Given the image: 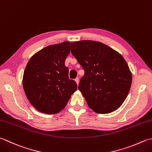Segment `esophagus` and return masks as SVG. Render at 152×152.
<instances>
[{
    "mask_svg": "<svg viewBox=\"0 0 152 152\" xmlns=\"http://www.w3.org/2000/svg\"><path fill=\"white\" fill-rule=\"evenodd\" d=\"M75 81H76V82L77 85H78V84H79V78H76L75 79Z\"/></svg>",
    "mask_w": 152,
    "mask_h": 152,
    "instance_id": "esophagus-1",
    "label": "esophagus"
}]
</instances>
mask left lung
<instances>
[{
	"label": "left lung",
	"instance_id": "8db88e82",
	"mask_svg": "<svg viewBox=\"0 0 152 152\" xmlns=\"http://www.w3.org/2000/svg\"><path fill=\"white\" fill-rule=\"evenodd\" d=\"M70 45L71 53L84 70L78 89L89 107L101 114L119 108L129 93L132 79L123 56L99 41L82 40Z\"/></svg>",
	"mask_w": 152,
	"mask_h": 152
}]
</instances>
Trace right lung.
Masks as SVG:
<instances>
[{"label": "right lung", "instance_id": "1", "mask_svg": "<svg viewBox=\"0 0 152 152\" xmlns=\"http://www.w3.org/2000/svg\"><path fill=\"white\" fill-rule=\"evenodd\" d=\"M70 51V42L50 45L33 55L23 72L26 96L39 112L53 115L66 107L77 84L68 78L64 62Z\"/></svg>", "mask_w": 152, "mask_h": 152}]
</instances>
